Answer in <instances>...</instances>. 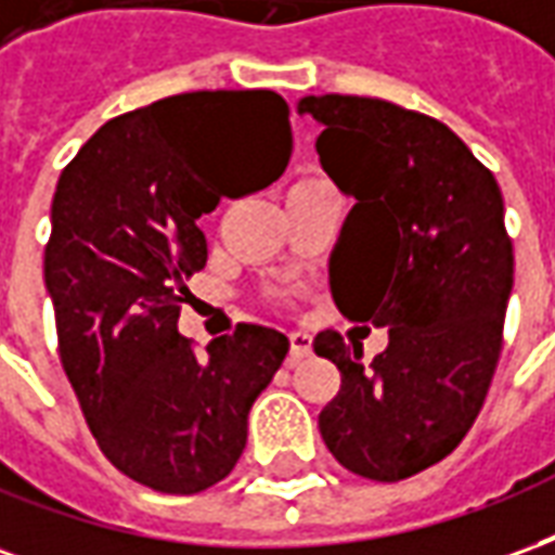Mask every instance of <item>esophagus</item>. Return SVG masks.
<instances>
[{
  "instance_id": "34e87169",
  "label": "esophagus",
  "mask_w": 555,
  "mask_h": 555,
  "mask_svg": "<svg viewBox=\"0 0 555 555\" xmlns=\"http://www.w3.org/2000/svg\"><path fill=\"white\" fill-rule=\"evenodd\" d=\"M291 353H288V365L294 362H300L302 357H309L312 353V336H306V333H291Z\"/></svg>"
}]
</instances>
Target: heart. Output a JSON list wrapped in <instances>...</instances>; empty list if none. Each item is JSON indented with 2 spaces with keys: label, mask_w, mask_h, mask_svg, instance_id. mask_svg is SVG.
<instances>
[{
  "label": "heart",
  "mask_w": 555,
  "mask_h": 555,
  "mask_svg": "<svg viewBox=\"0 0 555 555\" xmlns=\"http://www.w3.org/2000/svg\"><path fill=\"white\" fill-rule=\"evenodd\" d=\"M312 186H326L324 178H302V181H297L291 190H312Z\"/></svg>",
  "instance_id": "1"
}]
</instances>
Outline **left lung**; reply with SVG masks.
<instances>
[{
    "instance_id": "obj_1",
    "label": "left lung",
    "mask_w": 555,
    "mask_h": 555,
    "mask_svg": "<svg viewBox=\"0 0 555 555\" xmlns=\"http://www.w3.org/2000/svg\"><path fill=\"white\" fill-rule=\"evenodd\" d=\"M297 109L324 125L321 166L353 198L330 258L333 300L389 330L372 362L357 338L314 336L341 372L318 428L345 469L401 481L464 440L500 362L514 282L500 183L430 115L357 94H306Z\"/></svg>"
}]
</instances>
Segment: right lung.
<instances>
[{
	"instance_id": "add662e5",
	"label": "right lung",
	"mask_w": 555,
	"mask_h": 555,
	"mask_svg": "<svg viewBox=\"0 0 555 555\" xmlns=\"http://www.w3.org/2000/svg\"><path fill=\"white\" fill-rule=\"evenodd\" d=\"M288 157L276 91H183L106 121L59 178L43 279L62 369L101 452L157 493L229 476L288 353L270 326L237 324L205 353L178 333L207 261L198 217L264 190Z\"/></svg>"
}]
</instances>
